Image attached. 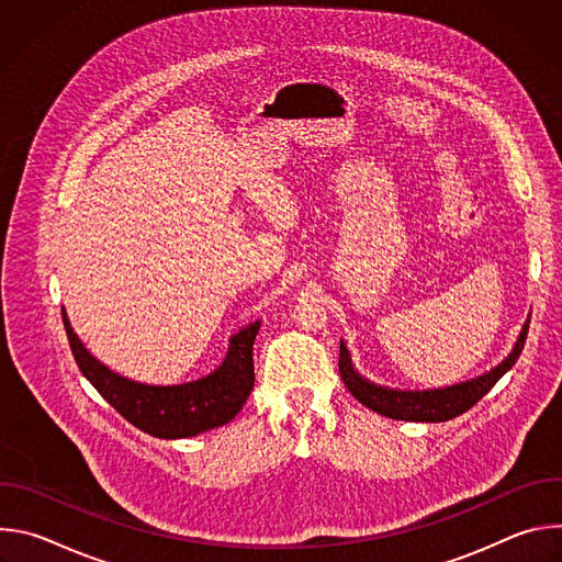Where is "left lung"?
Instances as JSON below:
<instances>
[{
    "mask_svg": "<svg viewBox=\"0 0 562 562\" xmlns=\"http://www.w3.org/2000/svg\"><path fill=\"white\" fill-rule=\"evenodd\" d=\"M529 331V319L525 323L514 351L492 371L477 375L473 380L445 386V389H429V391H400V389H389V386H378L362 378L353 364L351 356L340 342V375L345 386L351 391V395L369 407L371 412L393 418V420H412V423H445L451 420L464 412H469L480 397L487 395L492 386L516 364L520 358V351L525 347Z\"/></svg>",
    "mask_w": 562,
    "mask_h": 562,
    "instance_id": "left-lung-1",
    "label": "left lung"
}]
</instances>
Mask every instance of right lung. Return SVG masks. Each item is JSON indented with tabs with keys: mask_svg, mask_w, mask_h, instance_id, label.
<instances>
[{
	"mask_svg": "<svg viewBox=\"0 0 562 562\" xmlns=\"http://www.w3.org/2000/svg\"><path fill=\"white\" fill-rule=\"evenodd\" d=\"M61 317L79 371L120 416L148 436L176 440L222 427L245 407L254 389V342L260 319L231 338L228 353L213 373L184 384L157 386L128 380L104 367L75 336L66 311Z\"/></svg>",
	"mask_w": 562,
	"mask_h": 562,
	"instance_id": "right-lung-1",
	"label": "right lung"
}]
</instances>
